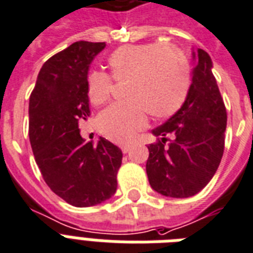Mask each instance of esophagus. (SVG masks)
Segmentation results:
<instances>
[{
    "label": "esophagus",
    "mask_w": 253,
    "mask_h": 253,
    "mask_svg": "<svg viewBox=\"0 0 253 253\" xmlns=\"http://www.w3.org/2000/svg\"><path fill=\"white\" fill-rule=\"evenodd\" d=\"M129 149H130V145H128V143H125V145H121V150H123V153H124V154L129 153Z\"/></svg>",
    "instance_id": "1"
}]
</instances>
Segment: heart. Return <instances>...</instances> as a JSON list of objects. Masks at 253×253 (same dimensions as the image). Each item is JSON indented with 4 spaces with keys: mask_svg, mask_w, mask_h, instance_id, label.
Segmentation results:
<instances>
[{
    "mask_svg": "<svg viewBox=\"0 0 253 253\" xmlns=\"http://www.w3.org/2000/svg\"><path fill=\"white\" fill-rule=\"evenodd\" d=\"M111 77L128 81L125 98L103 111L99 128L115 142H130L147 124V112L167 117L176 112L187 99L191 86V68L185 54L163 44H128L117 48L107 60ZM94 70L87 77L90 102L100 106L110 99L112 80Z\"/></svg>",
    "mask_w": 253,
    "mask_h": 253,
    "instance_id": "obj_1",
    "label": "heart"
}]
</instances>
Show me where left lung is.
Segmentation results:
<instances>
[{
  "mask_svg": "<svg viewBox=\"0 0 253 253\" xmlns=\"http://www.w3.org/2000/svg\"><path fill=\"white\" fill-rule=\"evenodd\" d=\"M195 68L187 99L176 114L153 129L146 173L151 188L167 197L199 193L214 176L225 149L227 114L214 78L213 62L204 49L192 52ZM170 143L165 145L167 136Z\"/></svg>",
  "mask_w": 253,
  "mask_h": 253,
  "instance_id": "left-lung-1",
  "label": "left lung"
}]
</instances>
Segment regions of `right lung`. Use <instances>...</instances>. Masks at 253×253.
Wrapping results in <instances>:
<instances>
[{
  "label": "right lung",
  "mask_w": 253,
  "mask_h": 253,
  "mask_svg": "<svg viewBox=\"0 0 253 253\" xmlns=\"http://www.w3.org/2000/svg\"><path fill=\"white\" fill-rule=\"evenodd\" d=\"M106 43L76 42L44 62L30 96V142L46 185L77 208L115 195L123 153L106 138L81 137L78 123L90 116L87 74Z\"/></svg>",
  "instance_id": "1"
}]
</instances>
